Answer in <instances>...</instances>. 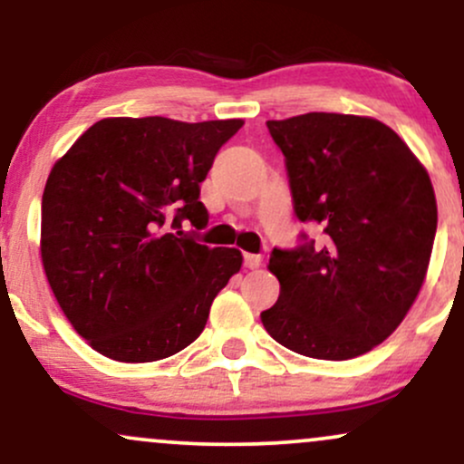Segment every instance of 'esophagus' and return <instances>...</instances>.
<instances>
[{
    "label": "esophagus",
    "instance_id": "esophagus-1",
    "mask_svg": "<svg viewBox=\"0 0 464 464\" xmlns=\"http://www.w3.org/2000/svg\"><path fill=\"white\" fill-rule=\"evenodd\" d=\"M262 262H264L262 255H255V253L244 255V264H246V268H250V270H257L259 266H262Z\"/></svg>",
    "mask_w": 464,
    "mask_h": 464
}]
</instances>
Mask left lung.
I'll return each instance as SVG.
<instances>
[{
  "label": "left lung",
  "instance_id": "left-lung-1",
  "mask_svg": "<svg viewBox=\"0 0 464 464\" xmlns=\"http://www.w3.org/2000/svg\"><path fill=\"white\" fill-rule=\"evenodd\" d=\"M266 126L285 157L296 216L323 225L324 244L273 250L281 295L262 323L295 353L358 358L417 301L436 236L432 180L372 117L305 113Z\"/></svg>",
  "mask_w": 464,
  "mask_h": 464
}]
</instances>
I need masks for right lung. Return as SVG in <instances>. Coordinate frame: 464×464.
<instances>
[{
	"instance_id": "obj_1",
	"label": "right lung",
	"mask_w": 464,
	"mask_h": 464,
	"mask_svg": "<svg viewBox=\"0 0 464 464\" xmlns=\"http://www.w3.org/2000/svg\"><path fill=\"white\" fill-rule=\"evenodd\" d=\"M242 120L106 117L52 168L41 205V262L58 305L89 347L154 362L198 338L237 248L185 237L207 225L200 183Z\"/></svg>"
}]
</instances>
